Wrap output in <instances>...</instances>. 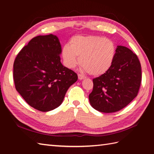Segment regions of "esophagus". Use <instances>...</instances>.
<instances>
[{
    "instance_id": "34e87169",
    "label": "esophagus",
    "mask_w": 154,
    "mask_h": 154,
    "mask_svg": "<svg viewBox=\"0 0 154 154\" xmlns=\"http://www.w3.org/2000/svg\"><path fill=\"white\" fill-rule=\"evenodd\" d=\"M78 79L80 80H83V79H85V77L84 76H83L82 74H78Z\"/></svg>"
}]
</instances>
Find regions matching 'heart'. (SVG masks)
I'll return each mask as SVG.
<instances>
[{
    "label": "heart",
    "mask_w": 154,
    "mask_h": 154,
    "mask_svg": "<svg viewBox=\"0 0 154 154\" xmlns=\"http://www.w3.org/2000/svg\"><path fill=\"white\" fill-rule=\"evenodd\" d=\"M116 47L112 41L95 35H77L65 45L62 56L65 66L72 69L80 62L93 76L106 73L112 66ZM80 60H79V58Z\"/></svg>",
    "instance_id": "1"
}]
</instances>
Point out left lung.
Listing matches in <instances>:
<instances>
[{"mask_svg":"<svg viewBox=\"0 0 154 154\" xmlns=\"http://www.w3.org/2000/svg\"><path fill=\"white\" fill-rule=\"evenodd\" d=\"M141 78L137 55L125 46H117L112 66L106 73L93 79V89L88 96L90 104L104 113L122 110L137 96Z\"/></svg>","mask_w":154,"mask_h":154,"instance_id":"1","label":"left lung"}]
</instances>
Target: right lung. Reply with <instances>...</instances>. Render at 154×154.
Returning <instances> with one entry per match:
<instances>
[{
    "instance_id": "add662e5",
    "label": "right lung",
    "mask_w": 154,
    "mask_h": 154,
    "mask_svg": "<svg viewBox=\"0 0 154 154\" xmlns=\"http://www.w3.org/2000/svg\"><path fill=\"white\" fill-rule=\"evenodd\" d=\"M61 44L50 34L37 36L22 49L13 64L16 90L31 106L48 112L62 104L76 73L60 62Z\"/></svg>"
}]
</instances>
